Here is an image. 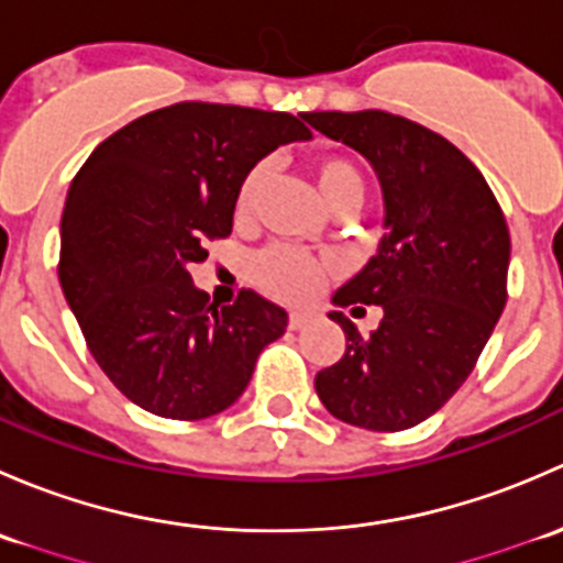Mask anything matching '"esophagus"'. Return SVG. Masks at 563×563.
Masks as SVG:
<instances>
[{"mask_svg": "<svg viewBox=\"0 0 563 563\" xmlns=\"http://www.w3.org/2000/svg\"><path fill=\"white\" fill-rule=\"evenodd\" d=\"M316 313H310V310H291L288 313V329H302L305 323L313 321Z\"/></svg>", "mask_w": 563, "mask_h": 563, "instance_id": "34e87169", "label": "esophagus"}]
</instances>
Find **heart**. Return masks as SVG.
Instances as JSON below:
<instances>
[{
    "label": "heart",
    "instance_id": "b5f03b06",
    "mask_svg": "<svg viewBox=\"0 0 563 563\" xmlns=\"http://www.w3.org/2000/svg\"><path fill=\"white\" fill-rule=\"evenodd\" d=\"M310 172H313L318 196L323 198L329 212L334 218L340 214H354L356 209L365 203L367 185L365 176L356 168L354 161H349L345 155H318L310 163ZM266 166L250 168L245 179H242L240 190H236L234 201V214L236 220H250L258 209L261 192L266 185ZM340 272L338 261L329 258V255H313L305 253V250L288 247V245H272L264 253H258L250 264V277H253L255 286L266 294V297L277 299V302L299 305L313 299L323 288V283L332 280Z\"/></svg>",
    "mask_w": 563,
    "mask_h": 563
}]
</instances>
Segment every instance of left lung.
Returning <instances> with one entry per match:
<instances>
[{
    "instance_id": "obj_1",
    "label": "left lung",
    "mask_w": 563,
    "mask_h": 563,
    "mask_svg": "<svg viewBox=\"0 0 563 563\" xmlns=\"http://www.w3.org/2000/svg\"><path fill=\"white\" fill-rule=\"evenodd\" d=\"M302 117L371 161L387 209L378 253L334 294L340 308L378 305L384 318L360 334L329 313L345 354L318 373L316 391L343 422L408 430L468 378L507 305V220L479 168L424 124L378 108Z\"/></svg>"
}]
</instances>
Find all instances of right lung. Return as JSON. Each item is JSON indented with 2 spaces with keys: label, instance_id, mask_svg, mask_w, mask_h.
I'll use <instances>...</instances> for the list:
<instances>
[{
  "label": "right lung",
  "instance_id": "obj_1",
  "mask_svg": "<svg viewBox=\"0 0 563 563\" xmlns=\"http://www.w3.org/2000/svg\"><path fill=\"white\" fill-rule=\"evenodd\" d=\"M299 117L245 106L174 103L108 135L73 179L62 212L59 283L100 371L166 419H207L247 387L286 310L242 288L218 308L190 264L225 240L250 168Z\"/></svg>",
  "mask_w": 563,
  "mask_h": 563
}]
</instances>
